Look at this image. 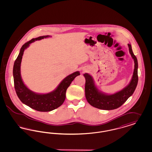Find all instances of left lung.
I'll return each mask as SVG.
<instances>
[{"label": "left lung", "mask_w": 152, "mask_h": 152, "mask_svg": "<svg viewBox=\"0 0 152 152\" xmlns=\"http://www.w3.org/2000/svg\"><path fill=\"white\" fill-rule=\"evenodd\" d=\"M131 56L134 62V69L129 84L114 94H108L100 91L94 84L92 77L88 73L84 74L86 79L85 93L87 101L96 108L113 110L121 107L134 93L138 83V61L130 44H128Z\"/></svg>", "instance_id": "left-lung-1"}]
</instances>
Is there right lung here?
Returning <instances> with one entry per match:
<instances>
[{
    "instance_id": "1",
    "label": "right lung",
    "mask_w": 152,
    "mask_h": 152,
    "mask_svg": "<svg viewBox=\"0 0 152 152\" xmlns=\"http://www.w3.org/2000/svg\"><path fill=\"white\" fill-rule=\"evenodd\" d=\"M48 37L50 36H39L23 45L19 54L15 61L13 68L15 89L18 97L23 104L39 112H50L61 106L65 100L67 88L74 79L80 75L79 71L68 75L61 81L54 91L45 94L35 93L31 91L24 84L20 74V65L24 51L29 47L30 44Z\"/></svg>"
}]
</instances>
